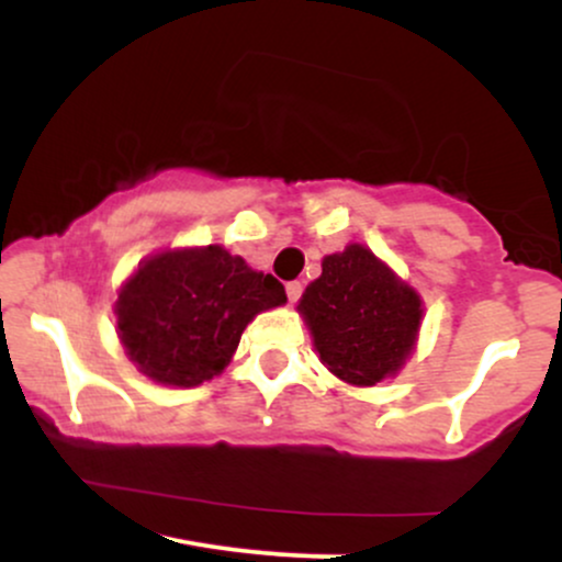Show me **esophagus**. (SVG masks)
<instances>
[{
    "instance_id": "34e87169",
    "label": "esophagus",
    "mask_w": 562,
    "mask_h": 562,
    "mask_svg": "<svg viewBox=\"0 0 562 562\" xmlns=\"http://www.w3.org/2000/svg\"><path fill=\"white\" fill-rule=\"evenodd\" d=\"M285 290H288V301H290V303H295V301L301 299V293H303V285H301L299 280H293V282H288Z\"/></svg>"
}]
</instances>
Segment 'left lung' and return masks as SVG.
Instances as JSON below:
<instances>
[{
	"label": "left lung",
	"mask_w": 562,
	"mask_h": 562,
	"mask_svg": "<svg viewBox=\"0 0 562 562\" xmlns=\"http://www.w3.org/2000/svg\"><path fill=\"white\" fill-rule=\"evenodd\" d=\"M299 312L314 335L319 359L340 380L375 385L393 375L415 346L420 295L362 245L322 261Z\"/></svg>",
	"instance_id": "8db88e82"
}]
</instances>
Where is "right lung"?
I'll list each match as a JSON object with an SVG mask.
<instances>
[{"instance_id": "obj_1", "label": "right lung", "mask_w": 562, "mask_h": 562, "mask_svg": "<svg viewBox=\"0 0 562 562\" xmlns=\"http://www.w3.org/2000/svg\"><path fill=\"white\" fill-rule=\"evenodd\" d=\"M285 301L277 277L209 245L147 259L119 293L115 317L121 344L147 378L190 389L229 364L256 314Z\"/></svg>"}]
</instances>
